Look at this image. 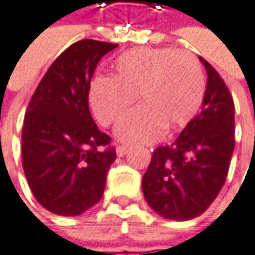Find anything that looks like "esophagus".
Wrapping results in <instances>:
<instances>
[{
	"label": "esophagus",
	"instance_id": "esophagus-1",
	"mask_svg": "<svg viewBox=\"0 0 255 255\" xmlns=\"http://www.w3.org/2000/svg\"><path fill=\"white\" fill-rule=\"evenodd\" d=\"M128 150H129V147H128V145H117L116 153H117V156H119V157H122V156H125V154L128 153Z\"/></svg>",
	"mask_w": 255,
	"mask_h": 255
}]
</instances>
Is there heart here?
I'll return each instance as SVG.
<instances>
[{
    "label": "heart",
    "instance_id": "obj_1",
    "mask_svg": "<svg viewBox=\"0 0 255 255\" xmlns=\"http://www.w3.org/2000/svg\"><path fill=\"white\" fill-rule=\"evenodd\" d=\"M206 92V77L197 56L171 47L135 49L120 55L111 77L90 83L89 104L102 126L120 122L136 96L141 104L116 129L128 144L153 142L165 129L175 132L199 113Z\"/></svg>",
    "mask_w": 255,
    "mask_h": 255
}]
</instances>
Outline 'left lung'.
I'll return each instance as SVG.
<instances>
[{
    "label": "left lung",
    "instance_id": "8db88e82",
    "mask_svg": "<svg viewBox=\"0 0 255 255\" xmlns=\"http://www.w3.org/2000/svg\"><path fill=\"white\" fill-rule=\"evenodd\" d=\"M203 64L208 83L202 111L171 145L157 147L142 177L148 206L168 220L203 214L227 178L235 150L233 98L214 66Z\"/></svg>",
    "mask_w": 255,
    "mask_h": 255
}]
</instances>
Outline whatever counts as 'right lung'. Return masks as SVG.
<instances>
[{"label": "right lung", "mask_w": 255, "mask_h": 255, "mask_svg": "<svg viewBox=\"0 0 255 255\" xmlns=\"http://www.w3.org/2000/svg\"><path fill=\"white\" fill-rule=\"evenodd\" d=\"M116 47L95 40L71 44L50 65L25 113L23 172L38 203L53 214L80 215L104 194L117 156L90 116L89 89L98 62Z\"/></svg>", "instance_id": "add662e5"}]
</instances>
